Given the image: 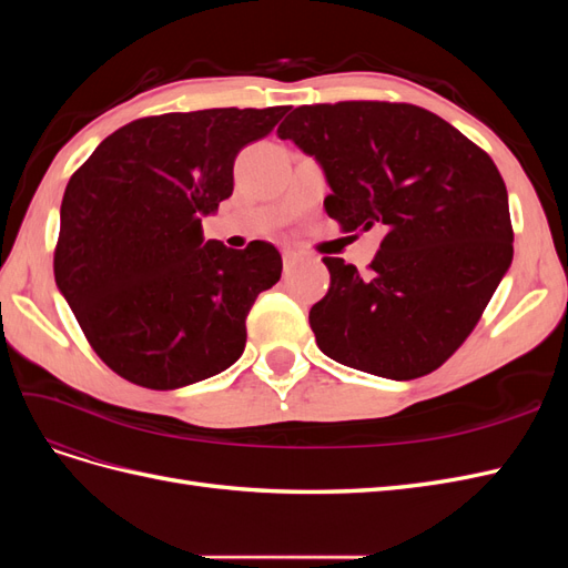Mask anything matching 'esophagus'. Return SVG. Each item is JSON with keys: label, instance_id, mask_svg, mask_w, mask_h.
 <instances>
[{"label": "esophagus", "instance_id": "34e87169", "mask_svg": "<svg viewBox=\"0 0 568 568\" xmlns=\"http://www.w3.org/2000/svg\"><path fill=\"white\" fill-rule=\"evenodd\" d=\"M298 263H301V255L298 253H291V251L284 253V272L286 274L294 272L298 267Z\"/></svg>", "mask_w": 568, "mask_h": 568}]
</instances>
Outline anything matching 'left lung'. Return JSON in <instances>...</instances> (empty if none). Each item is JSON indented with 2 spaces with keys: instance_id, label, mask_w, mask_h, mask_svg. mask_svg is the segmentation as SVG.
Instances as JSON below:
<instances>
[{
  "instance_id": "1",
  "label": "left lung",
  "mask_w": 568,
  "mask_h": 568,
  "mask_svg": "<svg viewBox=\"0 0 568 568\" xmlns=\"http://www.w3.org/2000/svg\"><path fill=\"white\" fill-rule=\"evenodd\" d=\"M277 134L320 163L343 230H384L369 274L322 257L320 351L393 382L438 369L511 265L507 186L488 153L436 113L388 101L298 106Z\"/></svg>"
}]
</instances>
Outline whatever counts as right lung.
Returning a JSON list of instances; mask_svg holds the SVG:
<instances>
[{"label": "right lung", "mask_w": 568, "mask_h": 568, "mask_svg": "<svg viewBox=\"0 0 568 568\" xmlns=\"http://www.w3.org/2000/svg\"><path fill=\"white\" fill-rule=\"evenodd\" d=\"M288 106L134 120L101 142L61 201L54 277L94 353L123 379L173 390L234 365L246 315L282 277L267 242H203L234 159Z\"/></svg>", "instance_id": "add662e5"}]
</instances>
